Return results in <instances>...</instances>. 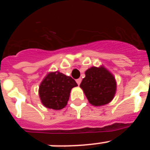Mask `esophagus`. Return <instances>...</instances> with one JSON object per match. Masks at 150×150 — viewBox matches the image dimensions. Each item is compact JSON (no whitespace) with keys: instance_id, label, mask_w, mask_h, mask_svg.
I'll use <instances>...</instances> for the list:
<instances>
[{"instance_id":"obj_1","label":"esophagus","mask_w":150,"mask_h":150,"mask_svg":"<svg viewBox=\"0 0 150 150\" xmlns=\"http://www.w3.org/2000/svg\"><path fill=\"white\" fill-rule=\"evenodd\" d=\"M81 81H82V79H80V78H79V79H76V83H77L78 85L80 84V83H81Z\"/></svg>"}]
</instances>
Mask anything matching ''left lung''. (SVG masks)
I'll return each mask as SVG.
<instances>
[{
	"label": "left lung",
	"mask_w": 150,
	"mask_h": 150,
	"mask_svg": "<svg viewBox=\"0 0 150 150\" xmlns=\"http://www.w3.org/2000/svg\"><path fill=\"white\" fill-rule=\"evenodd\" d=\"M79 87L91 105L100 107L109 104L116 91V81L104 66L91 67L85 72Z\"/></svg>",
	"instance_id": "left-lung-1"
}]
</instances>
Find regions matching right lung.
<instances>
[{"instance_id":"add662e5","label":"right lung","mask_w":150,"mask_h":150,"mask_svg":"<svg viewBox=\"0 0 150 150\" xmlns=\"http://www.w3.org/2000/svg\"><path fill=\"white\" fill-rule=\"evenodd\" d=\"M76 86L77 83L71 76L59 71L48 73L39 86L41 103L49 109H63L67 104L71 89Z\"/></svg>"}]
</instances>
